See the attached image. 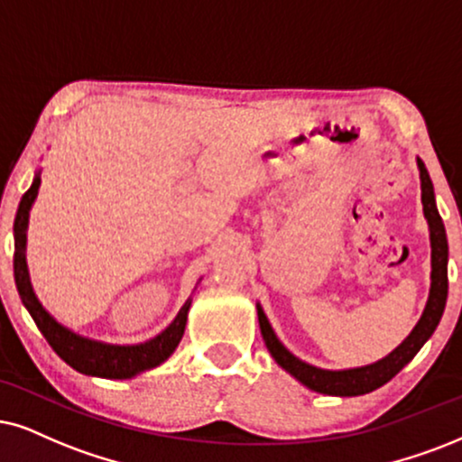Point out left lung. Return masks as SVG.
Here are the masks:
<instances>
[{"label": "left lung", "instance_id": "obj_1", "mask_svg": "<svg viewBox=\"0 0 462 462\" xmlns=\"http://www.w3.org/2000/svg\"><path fill=\"white\" fill-rule=\"evenodd\" d=\"M420 168V180H422V207H424V217L429 221L430 230V262H433V273H430V294L426 309L416 324V328L411 330V335L394 349L393 354H388L386 358L375 362V365L360 366V369H347V371H324L318 366L307 365L296 358L294 354H290L288 349L282 346L274 332L268 324L264 311L258 305V319H260V330L264 337V343L268 352L274 358L277 365H282L290 375H294L300 383H305L307 388L315 390L319 394H330V396H358L377 390L383 383H388L396 373H399L407 362L413 360V356L420 352V347L429 341L433 335L437 324H439L443 309H446L448 299V238H446V227H443L441 215L437 211L435 204V191L433 183H430L429 172H426L422 160H418Z\"/></svg>", "mask_w": 462, "mask_h": 462}]
</instances>
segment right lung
Listing matches in <instances>:
<instances>
[{
    "mask_svg": "<svg viewBox=\"0 0 462 462\" xmlns=\"http://www.w3.org/2000/svg\"><path fill=\"white\" fill-rule=\"evenodd\" d=\"M40 177L33 179L32 188H29L21 198L19 211H16L14 219V282L16 290H19L23 305L27 307L29 315L42 332L49 346L55 349V354L61 360H66L72 369L85 375L106 377V379H127L138 375L140 371L153 369V366L162 365L174 352L179 346L180 337H183L185 324H188V311L191 302L188 300L180 309L174 322L168 326L162 335L151 338L147 343L140 346H106V343L91 341V338H83L74 335L72 330L63 328L57 324L44 307L40 305L36 294H33L32 283H29L27 262H25V232H27V219L29 208H32L33 200L38 196Z\"/></svg>",
    "mask_w": 462,
    "mask_h": 462,
    "instance_id": "1",
    "label": "right lung"
}]
</instances>
